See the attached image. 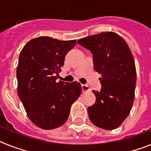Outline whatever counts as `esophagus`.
<instances>
[{
  "mask_svg": "<svg viewBox=\"0 0 151 151\" xmlns=\"http://www.w3.org/2000/svg\"><path fill=\"white\" fill-rule=\"evenodd\" d=\"M90 91H91V89H90V87L86 85V84H82V91H83V93Z\"/></svg>",
  "mask_w": 151,
  "mask_h": 151,
  "instance_id": "obj_1",
  "label": "esophagus"
}]
</instances>
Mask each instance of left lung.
I'll use <instances>...</instances> for the list:
<instances>
[{
	"mask_svg": "<svg viewBox=\"0 0 151 151\" xmlns=\"http://www.w3.org/2000/svg\"><path fill=\"white\" fill-rule=\"evenodd\" d=\"M93 54V68L101 74L95 104L88 107L90 120L105 130L117 128L132 108L137 73L132 53L114 32H102L78 40Z\"/></svg>",
	"mask_w": 151,
	"mask_h": 151,
	"instance_id": "left-lung-1",
	"label": "left lung"
}]
</instances>
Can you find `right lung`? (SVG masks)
Here are the masks:
<instances>
[{"label": "right lung", "mask_w": 151, "mask_h": 151, "mask_svg": "<svg viewBox=\"0 0 151 151\" xmlns=\"http://www.w3.org/2000/svg\"><path fill=\"white\" fill-rule=\"evenodd\" d=\"M76 41L39 37L27 43L20 53L17 93L30 120L40 128L52 130L64 124L81 93L77 81H56L66 54Z\"/></svg>", "instance_id": "obj_1"}]
</instances>
